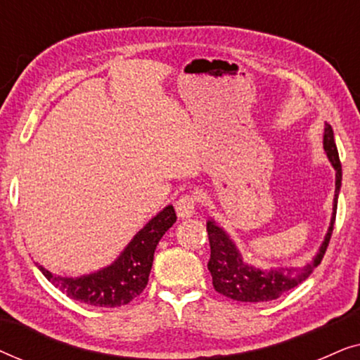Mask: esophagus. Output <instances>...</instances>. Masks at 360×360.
<instances>
[{
  "mask_svg": "<svg viewBox=\"0 0 360 360\" xmlns=\"http://www.w3.org/2000/svg\"><path fill=\"white\" fill-rule=\"evenodd\" d=\"M198 195L193 193H185L184 196H180L175 203V210L179 218H191L196 210V205H198Z\"/></svg>",
  "mask_w": 360,
  "mask_h": 360,
  "instance_id": "34e87169",
  "label": "esophagus"
}]
</instances>
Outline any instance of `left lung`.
<instances>
[{
	"mask_svg": "<svg viewBox=\"0 0 360 360\" xmlns=\"http://www.w3.org/2000/svg\"><path fill=\"white\" fill-rule=\"evenodd\" d=\"M324 150L331 160V164L336 170V191H334V208L331 226H329L326 238L321 244V249L313 259L311 264H307L302 269H275V270H260L250 265L244 264L240 259L239 250L236 249L233 240L223 229L214 224V221H208L206 231H208L210 239V262L208 270L213 277V287L218 293L224 295L236 302L244 303H264L272 302L287 293L288 290L298 287L303 283L313 270L321 264V260L326 254V249L331 240L334 221H336V210H338V195L341 188L342 172L341 162H339V154L336 142H334L333 127L326 124L324 127Z\"/></svg>",
	"mask_w": 360,
	"mask_h": 360,
	"instance_id": "1",
	"label": "left lung"
}]
</instances>
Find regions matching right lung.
Here are the masks:
<instances>
[{"instance_id":"obj_1","label":"right lung","mask_w":360,"mask_h":360,"mask_svg":"<svg viewBox=\"0 0 360 360\" xmlns=\"http://www.w3.org/2000/svg\"><path fill=\"white\" fill-rule=\"evenodd\" d=\"M175 221V210L169 205L134 236V239L115 260V264L101 269L100 272L83 275L78 278H67L57 277L42 265H37V267L44 277L67 297L91 304V307H122L146 288L157 244Z\"/></svg>"}]
</instances>
